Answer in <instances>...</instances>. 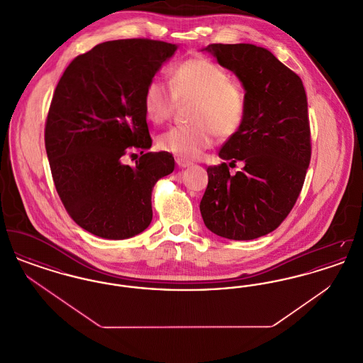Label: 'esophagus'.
<instances>
[{"mask_svg": "<svg viewBox=\"0 0 363 363\" xmlns=\"http://www.w3.org/2000/svg\"><path fill=\"white\" fill-rule=\"evenodd\" d=\"M175 162H177V164H178V167H181V169H185V167H189L190 162H188V160H184V159H181V157H177L175 159Z\"/></svg>", "mask_w": 363, "mask_h": 363, "instance_id": "esophagus-1", "label": "esophagus"}]
</instances>
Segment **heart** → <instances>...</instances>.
Instances as JSON below:
<instances>
[{"instance_id": "b5f03b06", "label": "heart", "mask_w": 363, "mask_h": 363, "mask_svg": "<svg viewBox=\"0 0 363 363\" xmlns=\"http://www.w3.org/2000/svg\"><path fill=\"white\" fill-rule=\"evenodd\" d=\"M170 87L154 77L144 89V110L155 123L169 120L177 99L197 98L190 126H174L157 138L159 148L184 160H194L212 147L215 130L220 136L235 133L245 118L246 104L241 88L207 58H189L172 70Z\"/></svg>"}]
</instances>
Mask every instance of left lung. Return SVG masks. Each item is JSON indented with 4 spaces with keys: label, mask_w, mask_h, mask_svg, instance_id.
<instances>
[{
    "label": "left lung",
    "mask_w": 363,
    "mask_h": 363,
    "mask_svg": "<svg viewBox=\"0 0 363 363\" xmlns=\"http://www.w3.org/2000/svg\"><path fill=\"white\" fill-rule=\"evenodd\" d=\"M204 50L240 79L246 111L219 151L230 163L207 169L200 212L213 234L249 241L277 228L302 190L311 155L308 98L301 77L264 48L212 43ZM237 161L244 169L230 174Z\"/></svg>",
    "instance_id": "8db88e82"
}]
</instances>
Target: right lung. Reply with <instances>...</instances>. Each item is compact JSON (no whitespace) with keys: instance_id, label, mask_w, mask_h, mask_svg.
I'll list each match as a JSON object with an SVG mask.
<instances>
[{"instance_id":"add662e5","label":"right lung","mask_w":363,"mask_h":363,"mask_svg":"<svg viewBox=\"0 0 363 363\" xmlns=\"http://www.w3.org/2000/svg\"><path fill=\"white\" fill-rule=\"evenodd\" d=\"M177 48L152 39L104 42L77 55L54 91L45 128L52 181L70 218L96 237L143 233L152 220V188L173 173L169 152H145L152 138L143 98ZM135 149L137 166L123 165Z\"/></svg>"}]
</instances>
